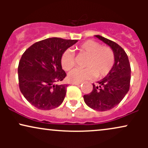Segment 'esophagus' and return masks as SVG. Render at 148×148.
<instances>
[{
  "label": "esophagus",
  "mask_w": 148,
  "mask_h": 148,
  "mask_svg": "<svg viewBox=\"0 0 148 148\" xmlns=\"http://www.w3.org/2000/svg\"><path fill=\"white\" fill-rule=\"evenodd\" d=\"M72 85H76V86H79V85L81 84V83H72Z\"/></svg>",
  "instance_id": "1"
}]
</instances>
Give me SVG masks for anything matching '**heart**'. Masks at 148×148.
<instances>
[{
	"label": "heart",
	"instance_id": "obj_1",
	"mask_svg": "<svg viewBox=\"0 0 148 148\" xmlns=\"http://www.w3.org/2000/svg\"><path fill=\"white\" fill-rule=\"evenodd\" d=\"M79 54L86 56L84 66L86 68H76L68 74L71 82L81 83L86 80L105 77L113 68L115 63V54L111 48L102 46L95 40H86L76 47ZM61 65L64 70L69 71L75 65L74 54L70 49H67L61 56Z\"/></svg>",
	"mask_w": 148,
	"mask_h": 148
}]
</instances>
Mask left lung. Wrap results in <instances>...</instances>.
<instances>
[{
    "mask_svg": "<svg viewBox=\"0 0 148 148\" xmlns=\"http://www.w3.org/2000/svg\"><path fill=\"white\" fill-rule=\"evenodd\" d=\"M95 37L112 49L115 54V63L109 74L97 81V86L92 84V90L85 95L84 99L90 108L98 111H105L117 106L128 92L131 67L126 52L120 45L100 35Z\"/></svg>",
    "mask_w": 148,
    "mask_h": 148,
    "instance_id": "obj_1",
    "label": "left lung"
}]
</instances>
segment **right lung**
I'll return each mask as SVG.
<instances>
[{"mask_svg": "<svg viewBox=\"0 0 148 148\" xmlns=\"http://www.w3.org/2000/svg\"><path fill=\"white\" fill-rule=\"evenodd\" d=\"M77 41L48 38L33 44L23 53L18 66V86L33 106L51 110L62 103L67 85L56 84L67 76L62 69L61 56Z\"/></svg>", "mask_w": 148, "mask_h": 148, "instance_id": "right-lung-1", "label": "right lung"}]
</instances>
